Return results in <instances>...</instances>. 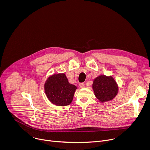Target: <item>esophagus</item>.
I'll list each match as a JSON object with an SVG mask.
<instances>
[{
    "mask_svg": "<svg viewBox=\"0 0 150 150\" xmlns=\"http://www.w3.org/2000/svg\"><path fill=\"white\" fill-rule=\"evenodd\" d=\"M79 86L81 88H83L85 87V83H79Z\"/></svg>",
    "mask_w": 150,
    "mask_h": 150,
    "instance_id": "1",
    "label": "esophagus"
}]
</instances>
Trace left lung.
I'll list each match as a JSON object with an SVG mask.
<instances>
[{"instance_id":"8db88e82","label":"left lung","mask_w":150,"mask_h":150,"mask_svg":"<svg viewBox=\"0 0 150 150\" xmlns=\"http://www.w3.org/2000/svg\"><path fill=\"white\" fill-rule=\"evenodd\" d=\"M93 89L96 98L101 103L113 100L117 94L118 85L112 76L100 75L94 79Z\"/></svg>"}]
</instances>
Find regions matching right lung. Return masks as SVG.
Here are the masks:
<instances>
[{
  "mask_svg": "<svg viewBox=\"0 0 150 150\" xmlns=\"http://www.w3.org/2000/svg\"><path fill=\"white\" fill-rule=\"evenodd\" d=\"M76 87L71 84L65 74H55L50 76L45 83V91L49 100L58 106L70 104Z\"/></svg>",
  "mask_w": 150,
  "mask_h": 150,
  "instance_id": "right-lung-1",
  "label": "right lung"
}]
</instances>
